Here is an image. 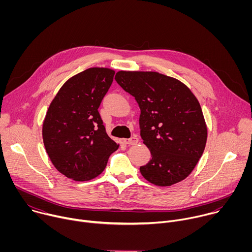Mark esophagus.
Masks as SVG:
<instances>
[{
	"instance_id": "esophagus-1",
	"label": "esophagus",
	"mask_w": 252,
	"mask_h": 252,
	"mask_svg": "<svg viewBox=\"0 0 252 252\" xmlns=\"http://www.w3.org/2000/svg\"><path fill=\"white\" fill-rule=\"evenodd\" d=\"M124 141H125L126 145H127V146H134V145H136V143L138 142V138L135 135H133L130 138L124 139Z\"/></svg>"
}]
</instances>
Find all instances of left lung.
<instances>
[{"label": "left lung", "mask_w": 252, "mask_h": 252, "mask_svg": "<svg viewBox=\"0 0 252 252\" xmlns=\"http://www.w3.org/2000/svg\"><path fill=\"white\" fill-rule=\"evenodd\" d=\"M115 80L140 109V136L152 154V159L139 167L142 176L158 187L184 181L197 164L207 139L195 95L181 81L157 71L120 70Z\"/></svg>", "instance_id": "left-lung-1"}]
</instances>
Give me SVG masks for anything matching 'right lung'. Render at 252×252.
I'll return each instance as SVG.
<instances>
[{
  "label": "right lung",
  "mask_w": 252,
  "mask_h": 252,
  "mask_svg": "<svg viewBox=\"0 0 252 252\" xmlns=\"http://www.w3.org/2000/svg\"><path fill=\"white\" fill-rule=\"evenodd\" d=\"M115 70L90 67L68 79L52 100L43 123V140L54 166L76 182L99 175L119 149L105 131L98 106Z\"/></svg>",
  "instance_id": "obj_1"
}]
</instances>
